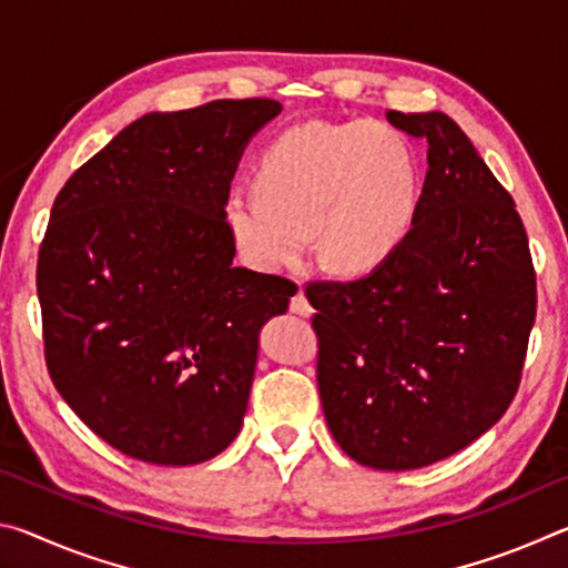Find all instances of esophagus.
I'll return each instance as SVG.
<instances>
[{"mask_svg":"<svg viewBox=\"0 0 568 568\" xmlns=\"http://www.w3.org/2000/svg\"><path fill=\"white\" fill-rule=\"evenodd\" d=\"M291 311L295 315H303V318H307V315H313V307H311V303H307L303 287H297L295 295L291 297Z\"/></svg>","mask_w":568,"mask_h":568,"instance_id":"1","label":"esophagus"}]
</instances>
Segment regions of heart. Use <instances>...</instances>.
<instances>
[{"mask_svg":"<svg viewBox=\"0 0 568 568\" xmlns=\"http://www.w3.org/2000/svg\"><path fill=\"white\" fill-rule=\"evenodd\" d=\"M257 192H233L225 225L257 273L303 261L315 233L321 257L343 273L388 261L416 215L420 178L408 140L371 122H305L257 160Z\"/></svg>","mask_w":568,"mask_h":568,"instance_id":"b5f03b06","label":"heart"}]
</instances>
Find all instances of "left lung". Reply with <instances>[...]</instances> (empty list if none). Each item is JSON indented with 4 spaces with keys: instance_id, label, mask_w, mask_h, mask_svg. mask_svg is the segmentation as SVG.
<instances>
[{
    "instance_id": "1",
    "label": "left lung",
    "mask_w": 568,
    "mask_h": 568,
    "mask_svg": "<svg viewBox=\"0 0 568 568\" xmlns=\"http://www.w3.org/2000/svg\"><path fill=\"white\" fill-rule=\"evenodd\" d=\"M426 138L410 230L351 283H311L318 390L345 454L378 470L454 456L504 416L536 318L528 237L501 182L444 112H386Z\"/></svg>"
}]
</instances>
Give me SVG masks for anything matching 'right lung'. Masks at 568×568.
I'll list each match as a JSON object with an SVG mask.
<instances>
[{
    "label": "right lung",
    "mask_w": 568,
    "mask_h": 568,
    "mask_svg": "<svg viewBox=\"0 0 568 568\" xmlns=\"http://www.w3.org/2000/svg\"><path fill=\"white\" fill-rule=\"evenodd\" d=\"M281 110L142 114L54 200L37 263L47 371L124 456L195 466L243 428L257 335L295 291L233 265L225 203L247 142Z\"/></svg>",
    "instance_id": "1"
}]
</instances>
